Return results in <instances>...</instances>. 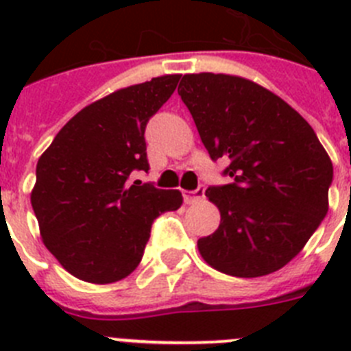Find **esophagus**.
Segmentation results:
<instances>
[{"label": "esophagus", "instance_id": "1", "mask_svg": "<svg viewBox=\"0 0 351 351\" xmlns=\"http://www.w3.org/2000/svg\"><path fill=\"white\" fill-rule=\"evenodd\" d=\"M204 193H206V190H204V188H197V190H193V191H184V193H182V197H184L186 204H193V202H197V200H200V198H204Z\"/></svg>", "mask_w": 351, "mask_h": 351}]
</instances>
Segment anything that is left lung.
Instances as JSON below:
<instances>
[{
    "mask_svg": "<svg viewBox=\"0 0 351 351\" xmlns=\"http://www.w3.org/2000/svg\"><path fill=\"white\" fill-rule=\"evenodd\" d=\"M210 160L225 158L230 184L206 195L218 230L198 239L216 271L258 278L300 253L328 210L332 161L315 130L280 96L225 73H188L178 88Z\"/></svg>",
    "mask_w": 351,
    "mask_h": 351,
    "instance_id": "obj_1",
    "label": "left lung"
}]
</instances>
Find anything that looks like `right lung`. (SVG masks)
Returning a JSON list of instances; mask_svg holds the SVG:
<instances>
[{
	"label": "right lung",
	"instance_id": "obj_1",
	"mask_svg": "<svg viewBox=\"0 0 351 351\" xmlns=\"http://www.w3.org/2000/svg\"><path fill=\"white\" fill-rule=\"evenodd\" d=\"M179 79L154 77L84 107L36 163L31 206L42 241L79 280L107 285L132 274L154 219L181 207L179 190L128 182L149 170L145 125Z\"/></svg>",
	"mask_w": 351,
	"mask_h": 351
}]
</instances>
